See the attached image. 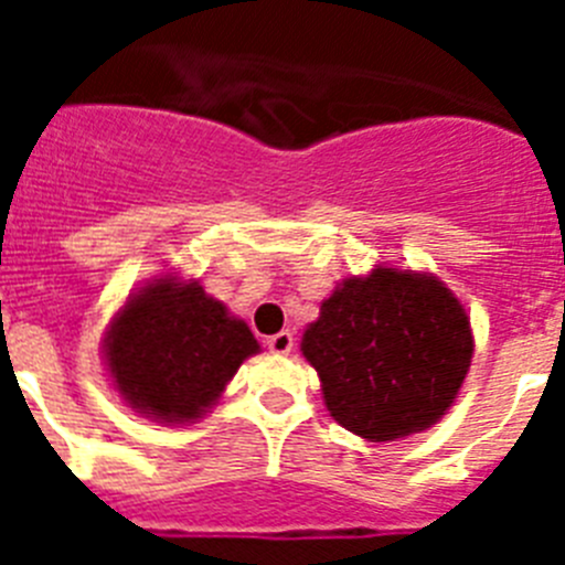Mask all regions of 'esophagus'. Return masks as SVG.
<instances>
[{
    "label": "esophagus",
    "mask_w": 565,
    "mask_h": 565,
    "mask_svg": "<svg viewBox=\"0 0 565 565\" xmlns=\"http://www.w3.org/2000/svg\"><path fill=\"white\" fill-rule=\"evenodd\" d=\"M294 348V333L291 331H279L274 337H268V351L277 353V356H286Z\"/></svg>",
    "instance_id": "esophagus-1"
}]
</instances>
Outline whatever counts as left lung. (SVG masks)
Returning a JSON list of instances; mask_svg holds the SVG:
<instances>
[{
    "mask_svg": "<svg viewBox=\"0 0 565 565\" xmlns=\"http://www.w3.org/2000/svg\"><path fill=\"white\" fill-rule=\"evenodd\" d=\"M299 348L344 430L396 441L441 422L476 342L467 311L441 279L376 266L339 282Z\"/></svg>",
    "mask_w": 565,
    "mask_h": 565,
    "instance_id": "left-lung-1",
    "label": "left lung"
}]
</instances>
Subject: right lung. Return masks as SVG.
Here are the masks:
<instances>
[{"label":"right lung","mask_w":565,"mask_h":565,"mask_svg":"<svg viewBox=\"0 0 565 565\" xmlns=\"http://www.w3.org/2000/svg\"><path fill=\"white\" fill-rule=\"evenodd\" d=\"M259 351L243 319L209 297L198 279L163 274L129 294L104 333V362L115 391L141 416L192 424L223 396Z\"/></svg>","instance_id":"1"}]
</instances>
